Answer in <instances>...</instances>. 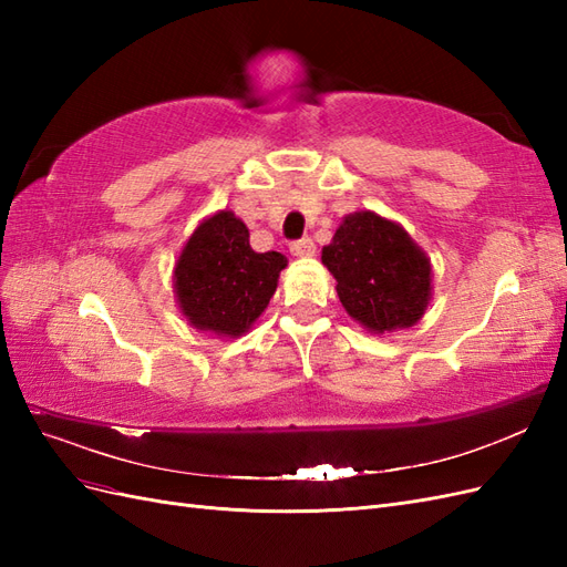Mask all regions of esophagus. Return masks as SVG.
I'll use <instances>...</instances> for the list:
<instances>
[{"instance_id":"1","label":"esophagus","mask_w":567,"mask_h":567,"mask_svg":"<svg viewBox=\"0 0 567 567\" xmlns=\"http://www.w3.org/2000/svg\"><path fill=\"white\" fill-rule=\"evenodd\" d=\"M290 252H293L296 257H312L317 252V246L312 238H300V241L290 244Z\"/></svg>"}]
</instances>
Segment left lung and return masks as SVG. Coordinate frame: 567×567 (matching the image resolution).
<instances>
[{
    "instance_id": "1",
    "label": "left lung",
    "mask_w": 567,
    "mask_h": 567,
    "mask_svg": "<svg viewBox=\"0 0 567 567\" xmlns=\"http://www.w3.org/2000/svg\"><path fill=\"white\" fill-rule=\"evenodd\" d=\"M346 312L371 333L421 321L433 298V265L409 231L373 210L342 217L321 250Z\"/></svg>"
}]
</instances>
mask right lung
Returning a JSON list of instances; mask_svg holds the SVG:
<instances>
[{"label": "right lung", "mask_w": 567, "mask_h": 567, "mask_svg": "<svg viewBox=\"0 0 567 567\" xmlns=\"http://www.w3.org/2000/svg\"><path fill=\"white\" fill-rule=\"evenodd\" d=\"M286 267V255L250 248L244 219L217 210L198 221L177 257L175 300L192 329L241 338L267 310Z\"/></svg>", "instance_id": "right-lung-1"}]
</instances>
